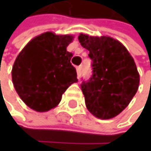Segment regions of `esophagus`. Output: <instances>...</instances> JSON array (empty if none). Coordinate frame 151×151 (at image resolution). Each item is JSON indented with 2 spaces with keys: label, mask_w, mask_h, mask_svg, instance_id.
<instances>
[{
  "label": "esophagus",
  "mask_w": 151,
  "mask_h": 151,
  "mask_svg": "<svg viewBox=\"0 0 151 151\" xmlns=\"http://www.w3.org/2000/svg\"><path fill=\"white\" fill-rule=\"evenodd\" d=\"M77 76H78V79H80L81 75V66H79L77 67Z\"/></svg>",
  "instance_id": "obj_1"
}]
</instances>
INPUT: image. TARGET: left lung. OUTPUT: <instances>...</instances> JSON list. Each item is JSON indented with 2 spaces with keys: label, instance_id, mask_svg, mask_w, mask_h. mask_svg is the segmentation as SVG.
Listing matches in <instances>:
<instances>
[{
  "label": "left lung",
  "instance_id": "left-lung-1",
  "mask_svg": "<svg viewBox=\"0 0 151 151\" xmlns=\"http://www.w3.org/2000/svg\"><path fill=\"white\" fill-rule=\"evenodd\" d=\"M78 39L92 60V76L81 85L86 107L96 118L112 119L129 104L139 89L136 63L125 46L111 37L81 33Z\"/></svg>",
  "mask_w": 151,
  "mask_h": 151
}]
</instances>
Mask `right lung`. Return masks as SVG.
Returning a JSON list of instances; mask_svg holds the SVG:
<instances>
[{
  "label": "right lung",
  "mask_w": 151,
  "mask_h": 151,
  "mask_svg": "<svg viewBox=\"0 0 151 151\" xmlns=\"http://www.w3.org/2000/svg\"><path fill=\"white\" fill-rule=\"evenodd\" d=\"M73 35L47 32L30 40L17 56L12 70V83L22 101L33 111L55 108L62 94L77 82V72L67 51Z\"/></svg>",
  "instance_id": "right-lung-1"
}]
</instances>
